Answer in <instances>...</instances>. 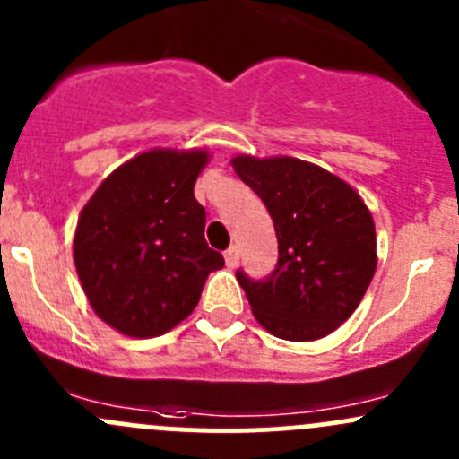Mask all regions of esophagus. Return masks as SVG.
Returning a JSON list of instances; mask_svg holds the SVG:
<instances>
[{
	"instance_id": "1",
	"label": "esophagus",
	"mask_w": 459,
	"mask_h": 459,
	"mask_svg": "<svg viewBox=\"0 0 459 459\" xmlns=\"http://www.w3.org/2000/svg\"><path fill=\"white\" fill-rule=\"evenodd\" d=\"M224 262H226V266H229V268L238 266V262H239V251H238V247H230L229 251L224 253Z\"/></svg>"
}]
</instances>
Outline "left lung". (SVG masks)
I'll return each instance as SVG.
<instances>
[{
    "label": "left lung",
    "mask_w": 459,
    "mask_h": 459,
    "mask_svg": "<svg viewBox=\"0 0 459 459\" xmlns=\"http://www.w3.org/2000/svg\"><path fill=\"white\" fill-rule=\"evenodd\" d=\"M230 164L266 204L280 251L266 280L238 271L253 316L281 340L326 337L353 316L377 268L371 211L351 184L311 161L235 155Z\"/></svg>",
    "instance_id": "left-lung-1"
}]
</instances>
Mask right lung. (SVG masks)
<instances>
[{
  "mask_svg": "<svg viewBox=\"0 0 459 459\" xmlns=\"http://www.w3.org/2000/svg\"><path fill=\"white\" fill-rule=\"evenodd\" d=\"M204 148H151L100 184L77 220L73 259L95 316L128 337H157L193 313L224 257L204 239L193 195Z\"/></svg>",
  "mask_w": 459,
  "mask_h": 459,
  "instance_id": "obj_1",
  "label": "right lung"
}]
</instances>
